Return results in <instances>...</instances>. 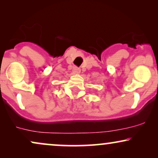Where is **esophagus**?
I'll list each match as a JSON object with an SVG mask.
<instances>
[{"label": "esophagus", "instance_id": "obj_1", "mask_svg": "<svg viewBox=\"0 0 158 158\" xmlns=\"http://www.w3.org/2000/svg\"><path fill=\"white\" fill-rule=\"evenodd\" d=\"M81 72V71H80V69H79V68H77V67H74L73 68V73H76V74H78V73H79Z\"/></svg>", "mask_w": 158, "mask_h": 158}]
</instances>
